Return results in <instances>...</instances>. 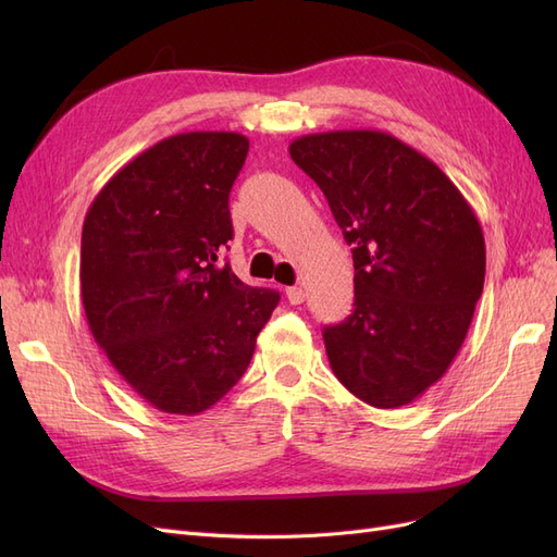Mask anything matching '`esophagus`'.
Returning a JSON list of instances; mask_svg holds the SVG:
<instances>
[{
    "label": "esophagus",
    "mask_w": 557,
    "mask_h": 557,
    "mask_svg": "<svg viewBox=\"0 0 557 557\" xmlns=\"http://www.w3.org/2000/svg\"><path fill=\"white\" fill-rule=\"evenodd\" d=\"M285 297H288V301H290V305H301V301H305V290H301L299 288V285H293V288H285Z\"/></svg>",
    "instance_id": "obj_1"
}]
</instances>
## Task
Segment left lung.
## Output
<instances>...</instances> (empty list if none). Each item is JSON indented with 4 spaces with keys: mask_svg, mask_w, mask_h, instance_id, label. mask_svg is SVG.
I'll return each instance as SVG.
<instances>
[{
    "mask_svg": "<svg viewBox=\"0 0 557 557\" xmlns=\"http://www.w3.org/2000/svg\"><path fill=\"white\" fill-rule=\"evenodd\" d=\"M290 158L352 246L356 309L323 330L332 372L376 409L411 404L446 374L474 318L485 278L479 218L440 166L393 134H307Z\"/></svg>",
    "mask_w": 557,
    "mask_h": 557,
    "instance_id": "1",
    "label": "left lung"
}]
</instances>
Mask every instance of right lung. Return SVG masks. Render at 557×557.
Listing matches in <instances>:
<instances>
[{
    "label": "right lung",
    "mask_w": 557,
    "mask_h": 557,
    "mask_svg": "<svg viewBox=\"0 0 557 557\" xmlns=\"http://www.w3.org/2000/svg\"><path fill=\"white\" fill-rule=\"evenodd\" d=\"M248 156L237 132H185L115 172L83 221L81 297L95 342L164 413L211 409L237 383L281 295L218 252Z\"/></svg>",
    "instance_id": "add662e5"
}]
</instances>
